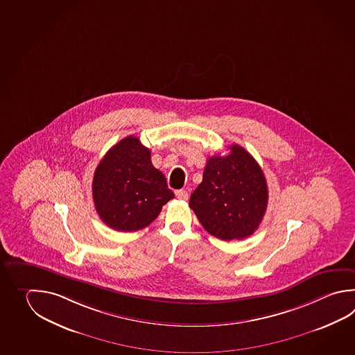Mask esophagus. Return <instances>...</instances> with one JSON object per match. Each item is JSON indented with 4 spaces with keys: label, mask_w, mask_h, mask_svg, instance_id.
<instances>
[{
    "label": "esophagus",
    "mask_w": 355,
    "mask_h": 355,
    "mask_svg": "<svg viewBox=\"0 0 355 355\" xmlns=\"http://www.w3.org/2000/svg\"><path fill=\"white\" fill-rule=\"evenodd\" d=\"M175 196L178 200H187L189 198V192L184 191V189H178L175 191Z\"/></svg>",
    "instance_id": "1"
}]
</instances>
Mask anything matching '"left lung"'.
<instances>
[{"instance_id":"8db88e82","label":"left lung","mask_w":355,"mask_h":355,"mask_svg":"<svg viewBox=\"0 0 355 355\" xmlns=\"http://www.w3.org/2000/svg\"><path fill=\"white\" fill-rule=\"evenodd\" d=\"M268 205L267 181L257 160L240 145L207 160L189 207L205 230L218 239H244L261 225Z\"/></svg>"}]
</instances>
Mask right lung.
Segmentation results:
<instances>
[{
	"label": "right lung",
	"instance_id": "add662e5",
	"mask_svg": "<svg viewBox=\"0 0 355 355\" xmlns=\"http://www.w3.org/2000/svg\"><path fill=\"white\" fill-rule=\"evenodd\" d=\"M94 207L116 232H138L153 223L174 197L164 174L154 168L150 150L135 137L114 145L94 171Z\"/></svg>",
	"mask_w": 355,
	"mask_h": 355
}]
</instances>
